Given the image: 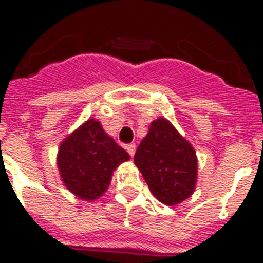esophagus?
I'll return each instance as SVG.
<instances>
[{"label": "esophagus", "instance_id": "obj_1", "mask_svg": "<svg viewBox=\"0 0 263 263\" xmlns=\"http://www.w3.org/2000/svg\"><path fill=\"white\" fill-rule=\"evenodd\" d=\"M135 150H136V144L135 143H131L127 146V152L129 153V156L134 157L135 156Z\"/></svg>", "mask_w": 263, "mask_h": 263}]
</instances>
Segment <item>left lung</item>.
I'll list each match as a JSON object with an SVG mask.
<instances>
[{
    "label": "left lung",
    "instance_id": "8db88e82",
    "mask_svg": "<svg viewBox=\"0 0 263 263\" xmlns=\"http://www.w3.org/2000/svg\"><path fill=\"white\" fill-rule=\"evenodd\" d=\"M134 162L161 203L176 206L194 194L198 157L192 144L165 117L152 121Z\"/></svg>",
    "mask_w": 263,
    "mask_h": 263
}]
</instances>
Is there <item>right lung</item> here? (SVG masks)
I'll return each mask as SVG.
<instances>
[{
    "label": "right lung",
    "instance_id": "obj_1",
    "mask_svg": "<svg viewBox=\"0 0 263 263\" xmlns=\"http://www.w3.org/2000/svg\"><path fill=\"white\" fill-rule=\"evenodd\" d=\"M128 160L129 154L103 131L98 120L88 119L60 143L57 168L73 195L95 200L106 192L119 165Z\"/></svg>",
    "mask_w": 263,
    "mask_h": 263
}]
</instances>
